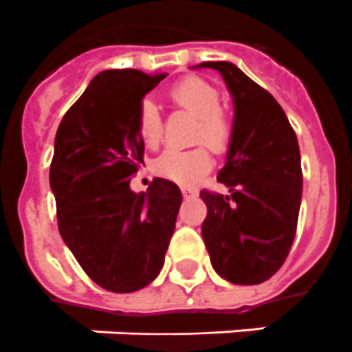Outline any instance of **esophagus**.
I'll return each instance as SVG.
<instances>
[{
  "label": "esophagus",
  "mask_w": 352,
  "mask_h": 352,
  "mask_svg": "<svg viewBox=\"0 0 352 352\" xmlns=\"http://www.w3.org/2000/svg\"><path fill=\"white\" fill-rule=\"evenodd\" d=\"M181 192H182V195H184V197H195V195H197V188H193V186H182L181 188Z\"/></svg>",
  "instance_id": "1"
}]
</instances>
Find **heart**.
<instances>
[{"label": "heart", "instance_id": "obj_1", "mask_svg": "<svg viewBox=\"0 0 352 352\" xmlns=\"http://www.w3.org/2000/svg\"><path fill=\"white\" fill-rule=\"evenodd\" d=\"M171 100L184 111L199 118L195 129V142H204L215 153H223L232 137L230 120L221 111V95L214 85L197 76L177 82L170 91ZM138 133L144 144L153 148L162 138V120L159 107L153 100H142L138 109ZM212 168V155L208 148L166 149L155 162L157 173L181 184H193Z\"/></svg>", "mask_w": 352, "mask_h": 352}]
</instances>
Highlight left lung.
Listing matches in <instances>:
<instances>
[{
	"instance_id": "1",
	"label": "left lung",
	"mask_w": 352,
	"mask_h": 352,
	"mask_svg": "<svg viewBox=\"0 0 352 352\" xmlns=\"http://www.w3.org/2000/svg\"><path fill=\"white\" fill-rule=\"evenodd\" d=\"M219 71L234 100V126L217 181L230 195L203 190L208 214L203 239L212 267L235 285L272 278L289 256L300 215V146L276 98L230 62H204Z\"/></svg>"
}]
</instances>
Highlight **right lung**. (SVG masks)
<instances>
[{
  "mask_svg": "<svg viewBox=\"0 0 352 352\" xmlns=\"http://www.w3.org/2000/svg\"><path fill=\"white\" fill-rule=\"evenodd\" d=\"M166 74L109 69L91 80L65 113L51 162L63 243L96 285L109 292L144 289L164 265L182 195L175 182L153 179L129 188L142 162L138 133L142 98Z\"/></svg>",
  "mask_w": 352,
  "mask_h": 352,
  "instance_id": "obj_1",
  "label": "right lung"
}]
</instances>
